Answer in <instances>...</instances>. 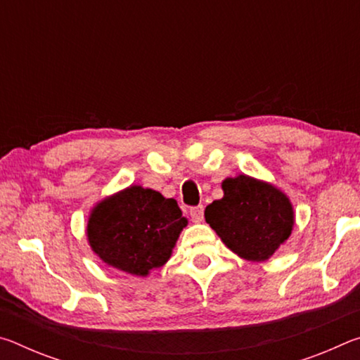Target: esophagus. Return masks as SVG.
Segmentation results:
<instances>
[{
    "label": "esophagus",
    "instance_id": "1",
    "mask_svg": "<svg viewBox=\"0 0 360 360\" xmlns=\"http://www.w3.org/2000/svg\"><path fill=\"white\" fill-rule=\"evenodd\" d=\"M203 212H205V208H203V205H200V206H195V208H192L191 210V217H192V221L193 222H202L203 221Z\"/></svg>",
    "mask_w": 360,
    "mask_h": 360
}]
</instances>
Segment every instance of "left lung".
Instances as JSON below:
<instances>
[{
	"label": "left lung",
	"instance_id": "1",
	"mask_svg": "<svg viewBox=\"0 0 360 360\" xmlns=\"http://www.w3.org/2000/svg\"><path fill=\"white\" fill-rule=\"evenodd\" d=\"M222 191L221 200L206 206V222L241 259H270L288 241L295 224L288 195L270 182L248 174L224 179Z\"/></svg>",
	"mask_w": 360,
	"mask_h": 360
}]
</instances>
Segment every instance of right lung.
Masks as SVG:
<instances>
[{
  "instance_id": "right-lung-1",
  "label": "right lung",
  "mask_w": 360,
  "mask_h": 360,
  "mask_svg": "<svg viewBox=\"0 0 360 360\" xmlns=\"http://www.w3.org/2000/svg\"><path fill=\"white\" fill-rule=\"evenodd\" d=\"M186 225L176 200L130 186L94 206L85 233L92 251L108 266L148 276L172 257Z\"/></svg>"
}]
</instances>
